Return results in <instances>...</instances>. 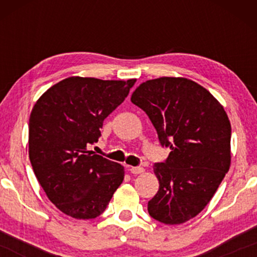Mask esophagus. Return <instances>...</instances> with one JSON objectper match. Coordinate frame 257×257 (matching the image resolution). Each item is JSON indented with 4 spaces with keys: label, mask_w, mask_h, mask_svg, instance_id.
I'll list each match as a JSON object with an SVG mask.
<instances>
[{
    "label": "esophagus",
    "mask_w": 257,
    "mask_h": 257,
    "mask_svg": "<svg viewBox=\"0 0 257 257\" xmlns=\"http://www.w3.org/2000/svg\"><path fill=\"white\" fill-rule=\"evenodd\" d=\"M128 170L132 174H143L145 172V169L143 167H128Z\"/></svg>",
    "instance_id": "obj_1"
}]
</instances>
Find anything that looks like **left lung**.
I'll return each mask as SVG.
<instances>
[{"label":"left lung","mask_w":257,"mask_h":257,"mask_svg":"<svg viewBox=\"0 0 257 257\" xmlns=\"http://www.w3.org/2000/svg\"><path fill=\"white\" fill-rule=\"evenodd\" d=\"M132 102L151 119L170 151L153 172L159 181L147 210L166 225L197 216L231 167V123L223 106L204 87L184 77L143 82Z\"/></svg>","instance_id":"8db88e82"}]
</instances>
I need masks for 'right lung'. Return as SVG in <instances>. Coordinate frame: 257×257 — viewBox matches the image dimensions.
Masks as SVG:
<instances>
[{
  "instance_id": "obj_1",
  "label": "right lung",
  "mask_w": 257,
  "mask_h": 257,
  "mask_svg": "<svg viewBox=\"0 0 257 257\" xmlns=\"http://www.w3.org/2000/svg\"><path fill=\"white\" fill-rule=\"evenodd\" d=\"M137 79L65 78L37 100L29 120V157L47 197L73 219H95L124 179V167L89 151L104 119Z\"/></svg>"
}]
</instances>
